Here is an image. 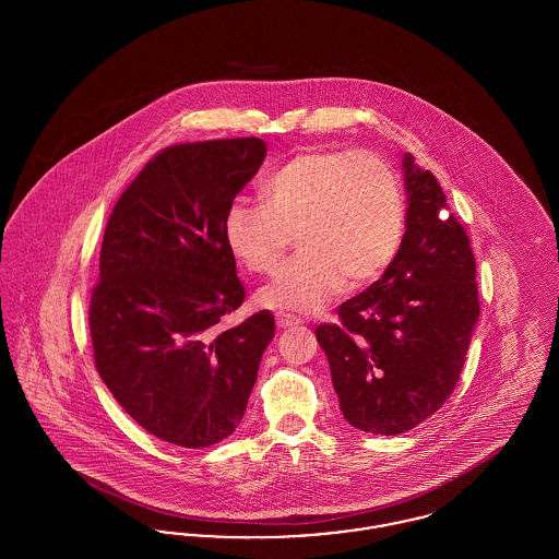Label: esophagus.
Instances as JSON below:
<instances>
[{
	"mask_svg": "<svg viewBox=\"0 0 559 559\" xmlns=\"http://www.w3.org/2000/svg\"><path fill=\"white\" fill-rule=\"evenodd\" d=\"M274 319H276V326H278V329H289V326L301 324V319H297V317H293V314H285V312H278Z\"/></svg>",
	"mask_w": 559,
	"mask_h": 559,
	"instance_id": "obj_1",
	"label": "esophagus"
}]
</instances>
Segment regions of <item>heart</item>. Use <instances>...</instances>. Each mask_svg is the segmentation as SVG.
Here are the masks:
<instances>
[{
    "mask_svg": "<svg viewBox=\"0 0 559 559\" xmlns=\"http://www.w3.org/2000/svg\"><path fill=\"white\" fill-rule=\"evenodd\" d=\"M292 235L301 253L258 292L260 306L308 314L346 285H371L404 235L396 171L371 153L304 151L267 176L262 203L239 199L224 215L226 247L253 274L276 266Z\"/></svg>",
    "mask_w": 559,
    "mask_h": 559,
    "instance_id": "1",
    "label": "heart"
}]
</instances>
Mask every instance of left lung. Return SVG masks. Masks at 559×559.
<instances>
[{
    "instance_id": "8db88e82",
    "label": "left lung",
    "mask_w": 559,
    "mask_h": 559,
    "mask_svg": "<svg viewBox=\"0 0 559 559\" xmlns=\"http://www.w3.org/2000/svg\"><path fill=\"white\" fill-rule=\"evenodd\" d=\"M402 176L396 260L342 304V324L317 329L347 424L377 436L404 433L447 402L479 319L476 258L444 190L408 153Z\"/></svg>"
}]
</instances>
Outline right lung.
<instances>
[{
    "mask_svg": "<svg viewBox=\"0 0 559 559\" xmlns=\"http://www.w3.org/2000/svg\"><path fill=\"white\" fill-rule=\"evenodd\" d=\"M264 159L260 138L169 146L108 217L90 301L96 369L138 426L176 447L239 427L274 337L267 310L219 329L245 299L224 215Z\"/></svg>",
    "mask_w": 559,
    "mask_h": 559,
    "instance_id": "add662e5",
    "label": "right lung"
}]
</instances>
